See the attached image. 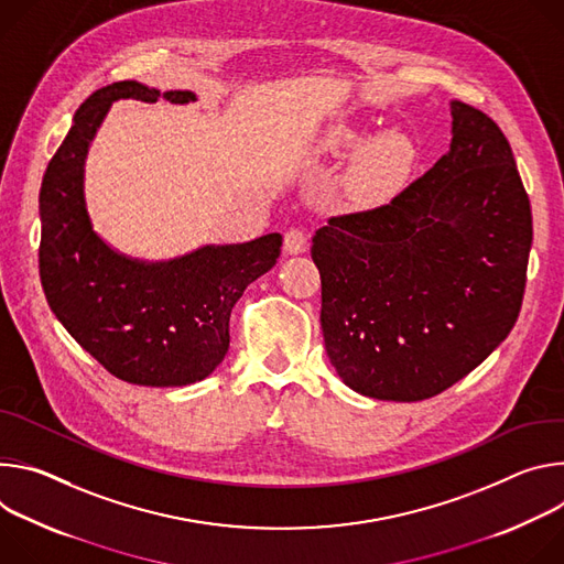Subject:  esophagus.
I'll return each instance as SVG.
<instances>
[{
  "instance_id": "1",
  "label": "esophagus",
  "mask_w": 564,
  "mask_h": 564,
  "mask_svg": "<svg viewBox=\"0 0 564 564\" xmlns=\"http://www.w3.org/2000/svg\"><path fill=\"white\" fill-rule=\"evenodd\" d=\"M304 248H306V235H304V230L302 228H289L286 232H284V250L289 256H300V253H304Z\"/></svg>"
}]
</instances>
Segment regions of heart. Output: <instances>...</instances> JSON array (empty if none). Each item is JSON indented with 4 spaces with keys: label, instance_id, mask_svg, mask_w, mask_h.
Wrapping results in <instances>:
<instances>
[{
    "label": "heart",
    "instance_id": "b5f03b06",
    "mask_svg": "<svg viewBox=\"0 0 564 564\" xmlns=\"http://www.w3.org/2000/svg\"><path fill=\"white\" fill-rule=\"evenodd\" d=\"M343 141L354 148L372 145L367 152V161H365V176L371 185H388V183L397 181L414 161V148H412L410 139L403 134H397V132L381 137L377 143H369V139H365V137L347 132L343 137Z\"/></svg>",
    "mask_w": 564,
    "mask_h": 564
}]
</instances>
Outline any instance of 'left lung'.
<instances>
[{"mask_svg":"<svg viewBox=\"0 0 564 564\" xmlns=\"http://www.w3.org/2000/svg\"><path fill=\"white\" fill-rule=\"evenodd\" d=\"M451 152L388 204L329 217L311 246L325 349L354 392L423 401L513 329L533 219L511 145L453 100Z\"/></svg>","mask_w":564,"mask_h":564,"instance_id":"8db88e82","label":"left lung"}]
</instances>
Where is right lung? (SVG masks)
<instances>
[{"label": "right lung", "instance_id": "right-lung-1", "mask_svg": "<svg viewBox=\"0 0 564 564\" xmlns=\"http://www.w3.org/2000/svg\"><path fill=\"white\" fill-rule=\"evenodd\" d=\"M191 102L193 91L122 80L76 111L40 187V280L55 318L116 379L148 388L191 386L224 360L228 323L243 289L273 269L282 235L204 246L170 262H141L109 248L85 206V159L109 105L120 98Z\"/></svg>", "mask_w": 564, "mask_h": 564}]
</instances>
